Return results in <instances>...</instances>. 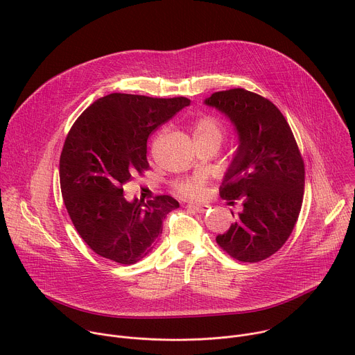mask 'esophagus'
Segmentation results:
<instances>
[{
	"instance_id": "esophagus-1",
	"label": "esophagus",
	"mask_w": 355,
	"mask_h": 355,
	"mask_svg": "<svg viewBox=\"0 0 355 355\" xmlns=\"http://www.w3.org/2000/svg\"><path fill=\"white\" fill-rule=\"evenodd\" d=\"M187 208L196 211V212H200V214H204L205 211H208L209 205H205V204H196V202H188L187 204Z\"/></svg>"
}]
</instances>
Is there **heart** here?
Here are the masks:
<instances>
[{
    "label": "heart",
    "mask_w": 355,
    "mask_h": 355,
    "mask_svg": "<svg viewBox=\"0 0 355 355\" xmlns=\"http://www.w3.org/2000/svg\"><path fill=\"white\" fill-rule=\"evenodd\" d=\"M192 135L196 141H212L220 144L225 137V128L222 121L211 114H202L191 124ZM207 175L196 174L191 177H181L173 181V188L178 194L191 198H201L205 194Z\"/></svg>",
    "instance_id": "1"
}]
</instances>
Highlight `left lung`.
<instances>
[{
    "mask_svg": "<svg viewBox=\"0 0 355 355\" xmlns=\"http://www.w3.org/2000/svg\"><path fill=\"white\" fill-rule=\"evenodd\" d=\"M205 105L228 116L239 136L219 194L243 208L216 243L239 262H261L284 245L297 222L303 157L284 116L263 96L236 87L212 93Z\"/></svg>",
    "mask_w": 355,
    "mask_h": 355,
    "instance_id": "obj_1",
    "label": "left lung"
}]
</instances>
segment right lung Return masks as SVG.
Returning a JSON list of instances; mask_svg holds the SVG:
<instances>
[{"mask_svg": "<svg viewBox=\"0 0 355 355\" xmlns=\"http://www.w3.org/2000/svg\"><path fill=\"white\" fill-rule=\"evenodd\" d=\"M189 105L187 98L110 93L73 123L59 161L62 197L80 238L99 256L133 265L163 232L180 204L170 196L125 201L123 185L148 170L147 139Z\"/></svg>", "mask_w": 355, "mask_h": 355, "instance_id": "right-lung-1", "label": "right lung"}]
</instances>
